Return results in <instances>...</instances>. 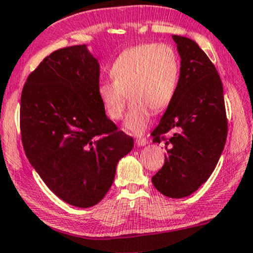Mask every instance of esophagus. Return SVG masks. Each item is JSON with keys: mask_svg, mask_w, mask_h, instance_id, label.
<instances>
[{"mask_svg": "<svg viewBox=\"0 0 253 253\" xmlns=\"http://www.w3.org/2000/svg\"><path fill=\"white\" fill-rule=\"evenodd\" d=\"M135 143L137 147H141V146H146L147 143H148V141H147L146 137H137Z\"/></svg>", "mask_w": 253, "mask_h": 253, "instance_id": "34e87169", "label": "esophagus"}]
</instances>
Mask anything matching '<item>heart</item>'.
<instances>
[{
  "instance_id": "heart-1",
  "label": "heart",
  "mask_w": 253,
  "mask_h": 253,
  "mask_svg": "<svg viewBox=\"0 0 253 253\" xmlns=\"http://www.w3.org/2000/svg\"><path fill=\"white\" fill-rule=\"evenodd\" d=\"M181 64L168 44H140L123 51L110 68L112 81L100 83L98 95L108 118L120 120L132 100L125 127L141 134L153 111L167 110L176 94Z\"/></svg>"
}]
</instances>
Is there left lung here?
I'll return each instance as SVG.
<instances>
[{
	"mask_svg": "<svg viewBox=\"0 0 253 253\" xmlns=\"http://www.w3.org/2000/svg\"><path fill=\"white\" fill-rule=\"evenodd\" d=\"M181 57L180 81L171 104L152 132L165 141V165L152 177L165 196H189L212 174L228 135L223 85L196 42L172 35ZM173 132L170 137L167 134Z\"/></svg>",
	"mask_w": 253,
	"mask_h": 253,
	"instance_id": "1",
	"label": "left lung"
}]
</instances>
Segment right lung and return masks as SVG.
I'll list each match as a JSON object with an SVG mask.
<instances>
[{
  "label": "right lung",
  "instance_id": "obj_1",
  "mask_svg": "<svg viewBox=\"0 0 253 253\" xmlns=\"http://www.w3.org/2000/svg\"><path fill=\"white\" fill-rule=\"evenodd\" d=\"M100 68L86 45L53 51L22 89L20 127L25 155L64 202L89 208L103 200L117 165L134 140L118 130L98 95Z\"/></svg>",
  "mask_w": 253,
  "mask_h": 253
}]
</instances>
